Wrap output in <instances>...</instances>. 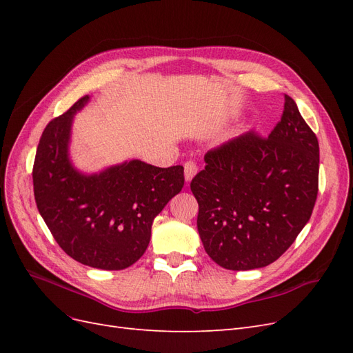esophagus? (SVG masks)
Listing matches in <instances>:
<instances>
[{
  "label": "esophagus",
  "mask_w": 353,
  "mask_h": 353,
  "mask_svg": "<svg viewBox=\"0 0 353 353\" xmlns=\"http://www.w3.org/2000/svg\"><path fill=\"white\" fill-rule=\"evenodd\" d=\"M196 174H197V165L194 162H191V160H188V162H185L184 165V176L187 183H190V181L196 176Z\"/></svg>",
  "instance_id": "esophagus-1"
}]
</instances>
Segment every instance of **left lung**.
<instances>
[{"label": "left lung", "mask_w": 353, "mask_h": 353, "mask_svg": "<svg viewBox=\"0 0 353 353\" xmlns=\"http://www.w3.org/2000/svg\"><path fill=\"white\" fill-rule=\"evenodd\" d=\"M191 181L197 230L213 262L231 271L272 263L312 215L318 194L319 145L284 95L281 121L268 138L253 132L210 150Z\"/></svg>", "instance_id": "1"}]
</instances>
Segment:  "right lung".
<instances>
[{
  "label": "right lung",
  "mask_w": 353,
  "mask_h": 353,
  "mask_svg": "<svg viewBox=\"0 0 353 353\" xmlns=\"http://www.w3.org/2000/svg\"><path fill=\"white\" fill-rule=\"evenodd\" d=\"M90 99L78 100L42 132L32 172L35 201L70 258L97 270H125L144 254L154 218L183 190L184 168L130 159L82 172L70 157L72 126Z\"/></svg>",
  "instance_id": "obj_1"
}]
</instances>
